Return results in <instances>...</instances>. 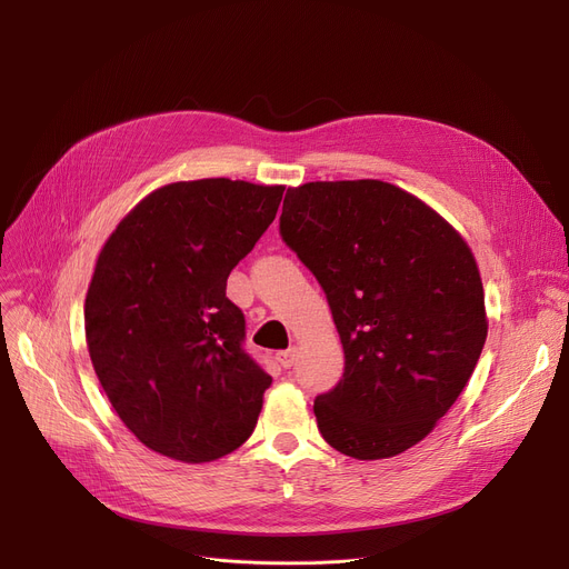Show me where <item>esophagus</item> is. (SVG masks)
I'll use <instances>...</instances> for the list:
<instances>
[{"label": "esophagus", "mask_w": 569, "mask_h": 569, "mask_svg": "<svg viewBox=\"0 0 569 569\" xmlns=\"http://www.w3.org/2000/svg\"><path fill=\"white\" fill-rule=\"evenodd\" d=\"M277 362H279L283 369H290V367L295 365V348H288V350L277 352Z\"/></svg>", "instance_id": "obj_1"}]
</instances>
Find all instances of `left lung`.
<instances>
[{"instance_id":"obj_1","label":"left lung","mask_w":569,"mask_h":569,"mask_svg":"<svg viewBox=\"0 0 569 569\" xmlns=\"http://www.w3.org/2000/svg\"><path fill=\"white\" fill-rule=\"evenodd\" d=\"M279 232L325 290L346 355L313 401L322 438L360 461L406 452L459 399L487 341L463 237L378 179L288 189Z\"/></svg>"}]
</instances>
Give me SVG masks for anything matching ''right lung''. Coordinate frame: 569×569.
<instances>
[{
	"instance_id": "obj_1",
	"label": "right lung",
	"mask_w": 569,
	"mask_h": 569,
	"mask_svg": "<svg viewBox=\"0 0 569 569\" xmlns=\"http://www.w3.org/2000/svg\"><path fill=\"white\" fill-rule=\"evenodd\" d=\"M283 187L196 179L149 193L108 237L84 300L89 357L149 450L202 463L256 429L272 376L244 348L226 281L274 221Z\"/></svg>"
}]
</instances>
